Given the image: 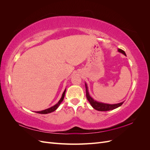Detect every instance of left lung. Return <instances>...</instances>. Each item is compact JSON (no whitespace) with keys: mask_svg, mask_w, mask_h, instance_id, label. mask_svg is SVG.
<instances>
[{"mask_svg":"<svg viewBox=\"0 0 150 150\" xmlns=\"http://www.w3.org/2000/svg\"><path fill=\"white\" fill-rule=\"evenodd\" d=\"M117 51L119 52L122 53V54H124L125 56H126V54L124 51H122L121 49H117ZM85 86H86V98H87L88 101L91 104V105L92 106V107L95 109L96 110L99 111H110L115 110V109L118 108L121 106L122 104H123L124 101H122L121 103H117V104H108V103H104L101 102H99L97 101L90 96V94L89 93V91H88V85L86 83H85Z\"/></svg>","mask_w":150,"mask_h":150,"instance_id":"left-lung-1","label":"left lung"}]
</instances>
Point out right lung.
<instances>
[{
	"label": "right lung",
	"instance_id": "obj_1",
	"mask_svg": "<svg viewBox=\"0 0 150 150\" xmlns=\"http://www.w3.org/2000/svg\"><path fill=\"white\" fill-rule=\"evenodd\" d=\"M66 89L64 90V91L63 92L62 94V97L60 99V100L58 101V103L57 104H56L55 105L49 108L48 109H46V110H42V111H35V112L37 113H39V114H47V113H50V112H52L53 111H54L55 110H56L57 108L59 106L60 104L62 103V101H63V99H64V96H65V93H66Z\"/></svg>",
	"mask_w": 150,
	"mask_h": 150
}]
</instances>
